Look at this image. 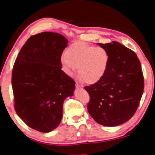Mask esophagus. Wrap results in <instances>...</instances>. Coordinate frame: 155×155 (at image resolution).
Masks as SVG:
<instances>
[{
  "label": "esophagus",
  "instance_id": "34e87169",
  "mask_svg": "<svg viewBox=\"0 0 155 155\" xmlns=\"http://www.w3.org/2000/svg\"><path fill=\"white\" fill-rule=\"evenodd\" d=\"M75 87H76V88H78V89H82L83 88V86L80 85L78 84V83H76V84H75Z\"/></svg>",
  "mask_w": 155,
  "mask_h": 155
}]
</instances>
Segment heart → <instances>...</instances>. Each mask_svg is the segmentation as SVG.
<instances>
[{"instance_id":"obj_1","label":"heart","mask_w":155,"mask_h":155,"mask_svg":"<svg viewBox=\"0 0 155 155\" xmlns=\"http://www.w3.org/2000/svg\"><path fill=\"white\" fill-rule=\"evenodd\" d=\"M108 62L106 49L82 42L71 45L61 57L66 73L71 75L78 68L79 76L88 84H95L103 78Z\"/></svg>"}]
</instances>
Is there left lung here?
<instances>
[{
	"instance_id": "obj_1",
	"label": "left lung",
	"mask_w": 155,
	"mask_h": 155,
	"mask_svg": "<svg viewBox=\"0 0 155 155\" xmlns=\"http://www.w3.org/2000/svg\"><path fill=\"white\" fill-rule=\"evenodd\" d=\"M98 45L108 52L109 62L103 78L84 87L90 96L87 110L98 124L116 126L126 122L136 112L144 78L135 52L117 41Z\"/></svg>"
}]
</instances>
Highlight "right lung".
Segmentation results:
<instances>
[{"label":"right lung","mask_w":155,"mask_h":155,"mask_svg":"<svg viewBox=\"0 0 155 155\" xmlns=\"http://www.w3.org/2000/svg\"><path fill=\"white\" fill-rule=\"evenodd\" d=\"M68 43L58 33L36 34L27 40L15 60V110L26 125L40 132L57 127L64 101L73 95L75 82L61 70V56Z\"/></svg>","instance_id":"obj_1"}]
</instances>
